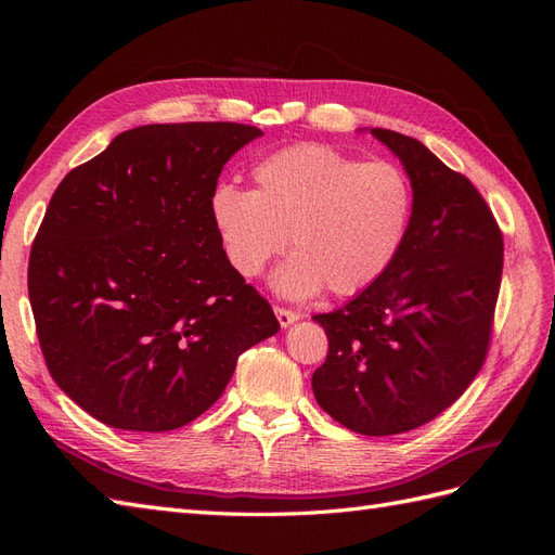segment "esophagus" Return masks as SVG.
Wrapping results in <instances>:
<instances>
[{
  "label": "esophagus",
  "mask_w": 555,
  "mask_h": 555,
  "mask_svg": "<svg viewBox=\"0 0 555 555\" xmlns=\"http://www.w3.org/2000/svg\"><path fill=\"white\" fill-rule=\"evenodd\" d=\"M275 317H278V322H280V326H282V328L292 326L294 322H298V319H300V314H298V312L287 310V308H275Z\"/></svg>",
  "instance_id": "esophagus-1"
}]
</instances>
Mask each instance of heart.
Wrapping results in <instances>:
<instances>
[{"label": "heart", "instance_id": "b5f03b06", "mask_svg": "<svg viewBox=\"0 0 555 555\" xmlns=\"http://www.w3.org/2000/svg\"><path fill=\"white\" fill-rule=\"evenodd\" d=\"M251 192L220 184L210 220L229 266L257 278L287 247L273 289L284 298L357 296L386 273L408 233L412 188L400 166L359 162L340 150L298 143L251 169Z\"/></svg>", "mask_w": 555, "mask_h": 555}]
</instances>
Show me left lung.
I'll list each match as a JSON object with an SVG mask.
<instances>
[{
	"label": "left lung",
	"mask_w": 555,
	"mask_h": 555,
	"mask_svg": "<svg viewBox=\"0 0 555 555\" xmlns=\"http://www.w3.org/2000/svg\"><path fill=\"white\" fill-rule=\"evenodd\" d=\"M412 184L408 233L386 273L340 310L314 314L328 357L319 408L361 435L433 422L483 365L502 278V233L477 188L416 139L367 129Z\"/></svg>",
	"instance_id": "left-lung-1"
}]
</instances>
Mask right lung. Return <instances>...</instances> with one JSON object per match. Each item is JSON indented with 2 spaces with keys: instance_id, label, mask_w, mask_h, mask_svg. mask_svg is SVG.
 I'll list each match as a JSON object with an SVG mask.
<instances>
[{
  "instance_id": "obj_1",
  "label": "right lung",
  "mask_w": 555,
  "mask_h": 555,
  "mask_svg": "<svg viewBox=\"0 0 555 555\" xmlns=\"http://www.w3.org/2000/svg\"><path fill=\"white\" fill-rule=\"evenodd\" d=\"M261 129L143 125L66 173L29 255V304L60 389L99 422L176 430L278 333L210 220L224 164Z\"/></svg>"
}]
</instances>
